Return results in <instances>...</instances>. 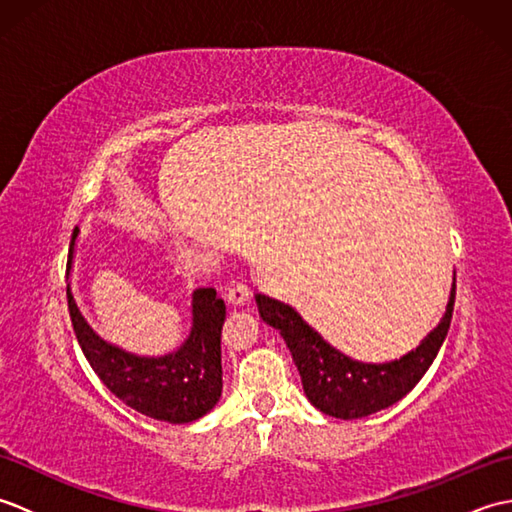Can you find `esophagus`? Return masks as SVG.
Masks as SVG:
<instances>
[{"mask_svg": "<svg viewBox=\"0 0 512 512\" xmlns=\"http://www.w3.org/2000/svg\"><path fill=\"white\" fill-rule=\"evenodd\" d=\"M226 299L231 306H244V303H248L250 299V290L246 284H233L226 292Z\"/></svg>", "mask_w": 512, "mask_h": 512, "instance_id": "1", "label": "esophagus"}]
</instances>
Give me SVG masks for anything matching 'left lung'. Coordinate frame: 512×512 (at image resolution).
I'll return each instance as SVG.
<instances>
[{
    "label": "left lung",
    "instance_id": "8db88e82",
    "mask_svg": "<svg viewBox=\"0 0 512 512\" xmlns=\"http://www.w3.org/2000/svg\"><path fill=\"white\" fill-rule=\"evenodd\" d=\"M79 226L72 231L68 270L70 279ZM68 310L72 328L92 369L112 394L127 407L154 420L187 424L206 416L222 396L220 334L226 317L224 301L213 288L191 292V328L173 352L147 356L105 341L76 306L68 281Z\"/></svg>",
    "mask_w": 512,
    "mask_h": 512
}]
</instances>
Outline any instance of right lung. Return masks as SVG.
Returning a JSON list of instances; mask_svg holds the SVG:
<instances>
[{
    "mask_svg": "<svg viewBox=\"0 0 512 512\" xmlns=\"http://www.w3.org/2000/svg\"><path fill=\"white\" fill-rule=\"evenodd\" d=\"M255 303L264 323L284 336L292 361L299 369L303 391L312 405L332 418L356 420L396 405L427 374L451 325L455 273L440 323L424 336L416 350L389 363H363L336 350L284 301L257 292Z\"/></svg>",
    "mask_w": 512,
    "mask_h": 512,
    "instance_id": "obj_1",
    "label": "right lung"
}]
</instances>
